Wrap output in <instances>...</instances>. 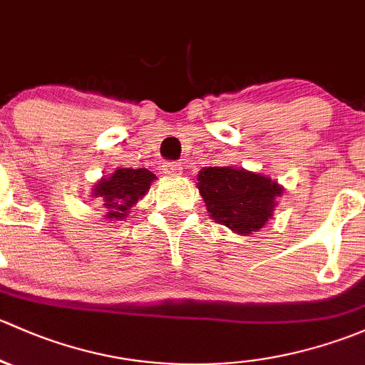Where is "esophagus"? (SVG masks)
Returning a JSON list of instances; mask_svg holds the SVG:
<instances>
[{
  "mask_svg": "<svg viewBox=\"0 0 365 365\" xmlns=\"http://www.w3.org/2000/svg\"><path fill=\"white\" fill-rule=\"evenodd\" d=\"M165 175H181L182 167L178 163V161H165L163 167H161Z\"/></svg>",
  "mask_w": 365,
  "mask_h": 365,
  "instance_id": "34e87169",
  "label": "esophagus"
}]
</instances>
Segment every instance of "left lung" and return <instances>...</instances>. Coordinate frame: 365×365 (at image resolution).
<instances>
[{
	"label": "left lung",
	"mask_w": 365,
	"mask_h": 365,
	"mask_svg": "<svg viewBox=\"0 0 365 365\" xmlns=\"http://www.w3.org/2000/svg\"><path fill=\"white\" fill-rule=\"evenodd\" d=\"M198 190L212 220L242 235L260 230L281 197L276 181L234 167L202 168Z\"/></svg>",
	"instance_id": "1"
}]
</instances>
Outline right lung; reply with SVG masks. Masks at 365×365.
<instances>
[{
    "label": "right lung",
    "instance_id": "1",
    "mask_svg": "<svg viewBox=\"0 0 365 365\" xmlns=\"http://www.w3.org/2000/svg\"><path fill=\"white\" fill-rule=\"evenodd\" d=\"M155 179L156 175L148 168H119L96 184L95 197H100L101 205L107 209V217L123 220Z\"/></svg>",
    "mask_w": 365,
    "mask_h": 365
}]
</instances>
